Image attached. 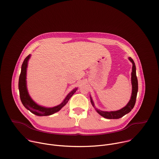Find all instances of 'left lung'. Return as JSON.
<instances>
[{
	"label": "left lung",
	"mask_w": 159,
	"mask_h": 159,
	"mask_svg": "<svg viewBox=\"0 0 159 159\" xmlns=\"http://www.w3.org/2000/svg\"><path fill=\"white\" fill-rule=\"evenodd\" d=\"M128 59L129 61L132 63L133 66H132V72H131V85H132V93H131V96L130 98L129 101L128 103L126 104V106H125L123 108L118 110V111H103L99 109H98L96 108V111L99 113V114L102 116V117L107 118V119H119L125 115L128 114V112H129L131 109L133 108L135 102H136V99H137V93H138V79L137 77V75H136V66L134 61L131 57H129ZM90 102H91L92 105L94 107V103L93 101V99L91 96H90Z\"/></svg>",
	"instance_id": "1"
}]
</instances>
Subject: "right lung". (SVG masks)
Wrapping results in <instances>:
<instances>
[{
  "label": "right lung",
  "instance_id": "obj_1",
  "mask_svg": "<svg viewBox=\"0 0 159 159\" xmlns=\"http://www.w3.org/2000/svg\"><path fill=\"white\" fill-rule=\"evenodd\" d=\"M31 55H29L25 59L21 66V72L19 79V90L20 101L24 106L35 115L39 116L52 115L54 114V113L59 111L68 102L70 98L76 92L77 88H75L74 90H72L66 96L63 101L57 106L53 107H45L37 104L30 96L26 86V70L28 66V61Z\"/></svg>",
  "mask_w": 159,
  "mask_h": 159
}]
</instances>
